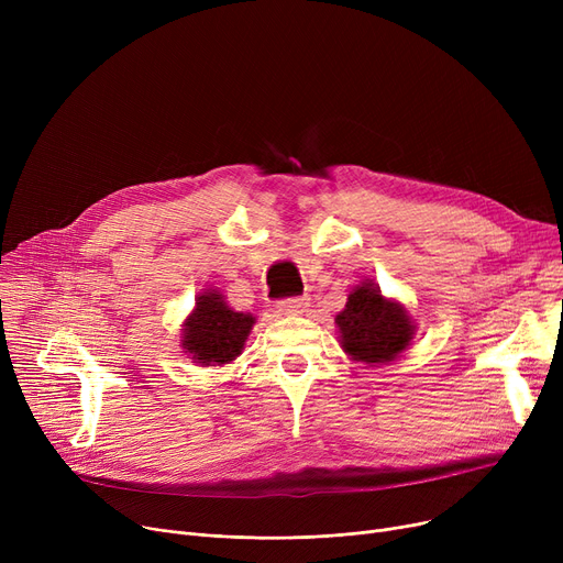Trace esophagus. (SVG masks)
I'll return each mask as SVG.
<instances>
[{
  "instance_id": "34e87169",
  "label": "esophagus",
  "mask_w": 563,
  "mask_h": 563,
  "mask_svg": "<svg viewBox=\"0 0 563 563\" xmlns=\"http://www.w3.org/2000/svg\"><path fill=\"white\" fill-rule=\"evenodd\" d=\"M310 306V301L306 297H291V299H285L278 303V310L283 314H301L306 312V308Z\"/></svg>"
}]
</instances>
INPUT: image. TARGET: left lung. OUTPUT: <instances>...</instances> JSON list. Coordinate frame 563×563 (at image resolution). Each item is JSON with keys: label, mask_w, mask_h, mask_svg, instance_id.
Here are the masks:
<instances>
[{"label": "left lung", "mask_w": 563, "mask_h": 563, "mask_svg": "<svg viewBox=\"0 0 563 563\" xmlns=\"http://www.w3.org/2000/svg\"><path fill=\"white\" fill-rule=\"evenodd\" d=\"M340 344L353 361L380 365L395 361L412 340L416 323L408 310L380 294L374 283H361L335 317Z\"/></svg>", "instance_id": "left-lung-1"}]
</instances>
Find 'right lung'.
Listing matches in <instances>:
<instances>
[{
	"instance_id": "add662e5",
	"label": "right lung",
	"mask_w": 563,
	"mask_h": 563,
	"mask_svg": "<svg viewBox=\"0 0 563 563\" xmlns=\"http://www.w3.org/2000/svg\"><path fill=\"white\" fill-rule=\"evenodd\" d=\"M253 323V314L234 312L223 301V294L207 289L196 299V308L185 321L183 346L191 361L205 367L225 365L242 353Z\"/></svg>"
}]
</instances>
